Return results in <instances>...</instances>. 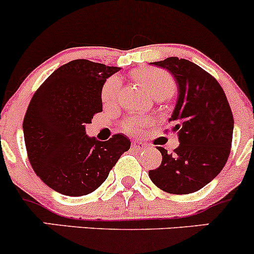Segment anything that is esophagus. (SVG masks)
<instances>
[{
    "label": "esophagus",
    "mask_w": 254,
    "mask_h": 254,
    "mask_svg": "<svg viewBox=\"0 0 254 254\" xmlns=\"http://www.w3.org/2000/svg\"><path fill=\"white\" fill-rule=\"evenodd\" d=\"M131 147H132V148H135V150H140V151H141V150H145V148L147 147V145H146L145 142L137 141V140H136V141L132 142Z\"/></svg>",
    "instance_id": "obj_1"
}]
</instances>
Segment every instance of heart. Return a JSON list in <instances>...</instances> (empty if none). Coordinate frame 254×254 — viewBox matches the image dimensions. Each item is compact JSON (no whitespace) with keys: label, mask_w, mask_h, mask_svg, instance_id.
Wrapping results in <instances>:
<instances>
[{"label":"heart","mask_w":254,"mask_h":254,"mask_svg":"<svg viewBox=\"0 0 254 254\" xmlns=\"http://www.w3.org/2000/svg\"><path fill=\"white\" fill-rule=\"evenodd\" d=\"M134 78L151 94L152 97L160 94L170 96L175 91V82L172 76L165 70L155 67H143L134 73ZM120 79L118 77H111L104 83L102 88V101L104 104H115L119 99ZM147 120L142 117H130L125 120L124 129L129 132H139Z\"/></svg>","instance_id":"heart-1"}]
</instances>
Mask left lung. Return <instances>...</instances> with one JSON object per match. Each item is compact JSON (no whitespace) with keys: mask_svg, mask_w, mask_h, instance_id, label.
Instances as JSON below:
<instances>
[{"mask_svg":"<svg viewBox=\"0 0 254 254\" xmlns=\"http://www.w3.org/2000/svg\"><path fill=\"white\" fill-rule=\"evenodd\" d=\"M176 79L178 98L168 122L178 134L173 153L160 147L162 162L150 171L151 181L171 194H189L212 181L226 165L234 117L224 89L211 75L186 59L151 63Z\"/></svg>","mask_w":254,"mask_h":254,"instance_id":"1","label":"left lung"}]
</instances>
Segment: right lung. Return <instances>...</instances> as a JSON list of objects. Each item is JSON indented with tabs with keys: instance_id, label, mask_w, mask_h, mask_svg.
<instances>
[{
	"instance_id": "right-lung-1",
	"label": "right lung",
	"mask_w": 254,
	"mask_h": 254,
	"mask_svg": "<svg viewBox=\"0 0 254 254\" xmlns=\"http://www.w3.org/2000/svg\"><path fill=\"white\" fill-rule=\"evenodd\" d=\"M117 66L72 60L60 66L35 92L23 120L28 158L49 188L68 196L96 190L120 156L129 137L108 141L86 135V125L102 112V88Z\"/></svg>"
}]
</instances>
